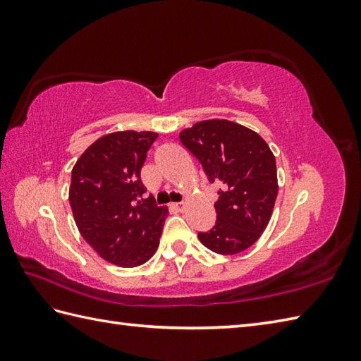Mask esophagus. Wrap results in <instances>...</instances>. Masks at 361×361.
Returning a JSON list of instances; mask_svg holds the SVG:
<instances>
[{"instance_id": "34e87169", "label": "esophagus", "mask_w": 361, "mask_h": 361, "mask_svg": "<svg viewBox=\"0 0 361 361\" xmlns=\"http://www.w3.org/2000/svg\"><path fill=\"white\" fill-rule=\"evenodd\" d=\"M172 206H173L175 209L183 211V208H185V203H183V202H180V203H172Z\"/></svg>"}]
</instances>
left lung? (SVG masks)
<instances>
[{
  "mask_svg": "<svg viewBox=\"0 0 361 361\" xmlns=\"http://www.w3.org/2000/svg\"><path fill=\"white\" fill-rule=\"evenodd\" d=\"M180 141L220 185L216 226L198 239L224 256L248 250L265 231L278 197L273 152L256 132L226 119L197 122L180 132Z\"/></svg>",
  "mask_w": 361,
  "mask_h": 361,
  "instance_id": "obj_1",
  "label": "left lung"
}]
</instances>
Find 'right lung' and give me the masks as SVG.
I'll use <instances>...</instances> for the list:
<instances>
[{
    "label": "right lung",
    "instance_id": "obj_1",
    "mask_svg": "<svg viewBox=\"0 0 361 361\" xmlns=\"http://www.w3.org/2000/svg\"><path fill=\"white\" fill-rule=\"evenodd\" d=\"M158 137L153 132L109 133L82 153L71 172L70 204L79 233L106 262L142 265L155 255L166 206L144 198L141 167Z\"/></svg>",
    "mask_w": 361,
    "mask_h": 361
}]
</instances>
